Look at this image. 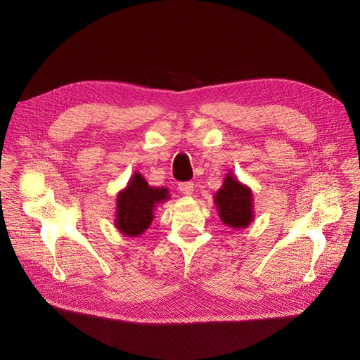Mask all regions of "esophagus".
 Listing matches in <instances>:
<instances>
[{
	"mask_svg": "<svg viewBox=\"0 0 360 360\" xmlns=\"http://www.w3.org/2000/svg\"><path fill=\"white\" fill-rule=\"evenodd\" d=\"M179 191L183 193V195H192L193 193V183L192 181H184V183H180L179 184Z\"/></svg>",
	"mask_w": 360,
	"mask_h": 360,
	"instance_id": "1",
	"label": "esophagus"
}]
</instances>
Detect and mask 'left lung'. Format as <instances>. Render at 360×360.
Masks as SVG:
<instances>
[{
    "instance_id": "1",
    "label": "left lung",
    "mask_w": 360,
    "mask_h": 360,
    "mask_svg": "<svg viewBox=\"0 0 360 360\" xmlns=\"http://www.w3.org/2000/svg\"><path fill=\"white\" fill-rule=\"evenodd\" d=\"M214 205L221 221L234 230L246 228L254 221V198L249 186L230 171L221 189L214 193Z\"/></svg>"
}]
</instances>
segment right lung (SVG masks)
Listing matches in <instances>:
<instances>
[{"label": "right lung", "instance_id": "1", "mask_svg": "<svg viewBox=\"0 0 360 360\" xmlns=\"http://www.w3.org/2000/svg\"><path fill=\"white\" fill-rule=\"evenodd\" d=\"M169 200L167 188H153L139 172H134L127 186L117 195L115 228L127 237H138L148 230L156 207Z\"/></svg>", "mask_w": 360, "mask_h": 360}]
</instances>
